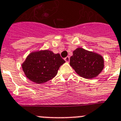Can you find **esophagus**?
<instances>
[{
    "instance_id": "1",
    "label": "esophagus",
    "mask_w": 121,
    "mask_h": 121,
    "mask_svg": "<svg viewBox=\"0 0 121 121\" xmlns=\"http://www.w3.org/2000/svg\"><path fill=\"white\" fill-rule=\"evenodd\" d=\"M65 61L67 62V63H69V61H70V58H69V56H67V57H66V58H65Z\"/></svg>"
}]
</instances>
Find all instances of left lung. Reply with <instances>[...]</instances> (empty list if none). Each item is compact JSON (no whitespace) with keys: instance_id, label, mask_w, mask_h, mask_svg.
I'll list each match as a JSON object with an SVG mask.
<instances>
[{"instance_id":"8db88e82","label":"left lung","mask_w":121,"mask_h":121,"mask_svg":"<svg viewBox=\"0 0 121 121\" xmlns=\"http://www.w3.org/2000/svg\"><path fill=\"white\" fill-rule=\"evenodd\" d=\"M70 65L78 75L86 79H92L102 72L104 61L99 54L78 48L73 52V55L70 58Z\"/></svg>"}]
</instances>
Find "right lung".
<instances>
[{
  "label": "right lung",
  "instance_id": "1",
  "mask_svg": "<svg viewBox=\"0 0 121 121\" xmlns=\"http://www.w3.org/2000/svg\"><path fill=\"white\" fill-rule=\"evenodd\" d=\"M65 63L59 54L44 50L29 54L22 66L28 79L35 83L42 84L54 78L60 67Z\"/></svg>",
  "mask_w": 121,
  "mask_h": 121
}]
</instances>
